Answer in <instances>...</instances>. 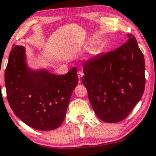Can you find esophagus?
I'll list each match as a JSON object with an SVG mask.
<instances>
[{
    "instance_id": "1",
    "label": "esophagus",
    "mask_w": 156,
    "mask_h": 156,
    "mask_svg": "<svg viewBox=\"0 0 156 156\" xmlns=\"http://www.w3.org/2000/svg\"><path fill=\"white\" fill-rule=\"evenodd\" d=\"M77 75H78V78H79V80H81L82 78H83V75H84V73H83V72H82V71H79V72L77 73Z\"/></svg>"
}]
</instances>
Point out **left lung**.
<instances>
[{
  "label": "left lung",
  "instance_id": "left-lung-1",
  "mask_svg": "<svg viewBox=\"0 0 156 156\" xmlns=\"http://www.w3.org/2000/svg\"><path fill=\"white\" fill-rule=\"evenodd\" d=\"M113 51L87 59L82 83L96 115L108 123L123 121L139 102L145 87L144 55L136 37Z\"/></svg>",
  "mask_w": 156,
  "mask_h": 156
}]
</instances>
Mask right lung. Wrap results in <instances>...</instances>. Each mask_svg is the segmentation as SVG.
<instances>
[{"mask_svg": "<svg viewBox=\"0 0 156 156\" xmlns=\"http://www.w3.org/2000/svg\"><path fill=\"white\" fill-rule=\"evenodd\" d=\"M77 83L75 67L60 76L31 71L26 67L24 47L12 46L5 70L6 97L14 113L29 127L52 130L62 125Z\"/></svg>", "mask_w": 156, "mask_h": 156, "instance_id": "1", "label": "right lung"}]
</instances>
